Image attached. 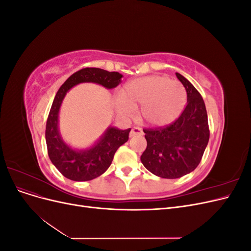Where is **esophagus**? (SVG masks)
Returning a JSON list of instances; mask_svg holds the SVG:
<instances>
[{
	"label": "esophagus",
	"instance_id": "esophagus-1",
	"mask_svg": "<svg viewBox=\"0 0 251 251\" xmlns=\"http://www.w3.org/2000/svg\"><path fill=\"white\" fill-rule=\"evenodd\" d=\"M143 135V132L140 127H133L130 132V137H135V136Z\"/></svg>",
	"mask_w": 251,
	"mask_h": 251
}]
</instances>
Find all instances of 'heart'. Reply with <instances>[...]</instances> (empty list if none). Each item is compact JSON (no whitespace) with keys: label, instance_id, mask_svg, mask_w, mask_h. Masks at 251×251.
Masks as SVG:
<instances>
[{"label":"heart","instance_id":"obj_1","mask_svg":"<svg viewBox=\"0 0 251 251\" xmlns=\"http://www.w3.org/2000/svg\"><path fill=\"white\" fill-rule=\"evenodd\" d=\"M185 101V90L179 81L151 75L127 82L121 91V100L116 101V108L121 115L131 116L140 107L144 123L164 126L179 117Z\"/></svg>","mask_w":251,"mask_h":251}]
</instances>
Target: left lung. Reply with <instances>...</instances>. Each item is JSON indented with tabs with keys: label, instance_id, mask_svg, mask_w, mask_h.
Returning <instances> with one entry per match:
<instances>
[{
	"label": "left lung",
	"instance_id": "8db88e82",
	"mask_svg": "<svg viewBox=\"0 0 251 251\" xmlns=\"http://www.w3.org/2000/svg\"><path fill=\"white\" fill-rule=\"evenodd\" d=\"M176 76L184 86L187 104L181 115L166 126L143 128L147 149L140 160L158 177L176 179L199 165L209 140L207 112L202 96L181 74Z\"/></svg>",
	"mask_w": 251,
	"mask_h": 251
}]
</instances>
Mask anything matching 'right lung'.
<instances>
[{"label": "right lung", "mask_w": 251, "mask_h": 251, "mask_svg": "<svg viewBox=\"0 0 251 251\" xmlns=\"http://www.w3.org/2000/svg\"><path fill=\"white\" fill-rule=\"evenodd\" d=\"M123 75L100 68H83L73 73L60 87L52 102L46 124V143L51 162L63 176L73 181H89L100 177L111 165L120 146L128 140L127 130L109 126L94 146L87 150H75L63 140L58 131V113L67 92L81 82H95L107 89L119 85Z\"/></svg>", "instance_id": "1"}]
</instances>
